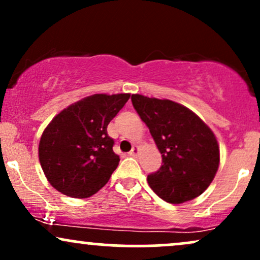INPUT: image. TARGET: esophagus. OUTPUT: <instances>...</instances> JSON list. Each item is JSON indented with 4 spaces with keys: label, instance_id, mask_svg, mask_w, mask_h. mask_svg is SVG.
I'll return each mask as SVG.
<instances>
[{
    "label": "esophagus",
    "instance_id": "obj_1",
    "mask_svg": "<svg viewBox=\"0 0 260 260\" xmlns=\"http://www.w3.org/2000/svg\"><path fill=\"white\" fill-rule=\"evenodd\" d=\"M138 153H139V147H137V145H133L132 150L129 151V155H132V156H136V155Z\"/></svg>",
    "mask_w": 260,
    "mask_h": 260
}]
</instances>
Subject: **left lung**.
I'll return each instance as SVG.
<instances>
[{"mask_svg":"<svg viewBox=\"0 0 260 260\" xmlns=\"http://www.w3.org/2000/svg\"><path fill=\"white\" fill-rule=\"evenodd\" d=\"M132 104L150 131L162 165L148 176L161 199L181 204L210 186L220 164L215 134L194 112L168 99L132 95Z\"/></svg>","mask_w":260,"mask_h":260,"instance_id":"8db88e82","label":"left lung"}]
</instances>
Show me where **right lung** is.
Here are the masks:
<instances>
[{"label": "right lung", "mask_w": 260, "mask_h": 260, "mask_svg": "<svg viewBox=\"0 0 260 260\" xmlns=\"http://www.w3.org/2000/svg\"><path fill=\"white\" fill-rule=\"evenodd\" d=\"M131 94H94L52 118L39 143V160L50 184L62 194L88 198L109 182L120 162L107 126Z\"/></svg>", "instance_id": "add662e5"}]
</instances>
